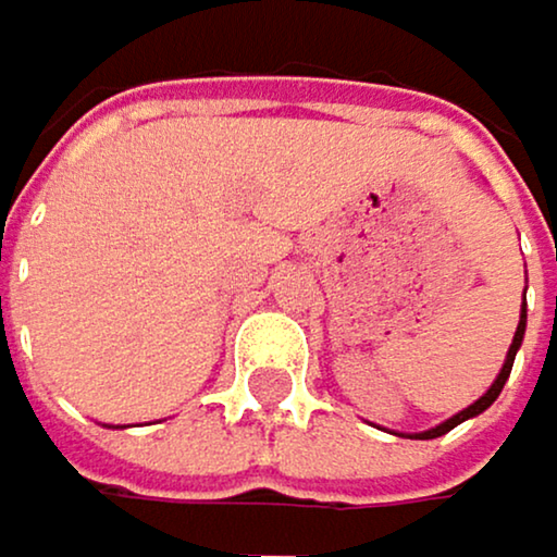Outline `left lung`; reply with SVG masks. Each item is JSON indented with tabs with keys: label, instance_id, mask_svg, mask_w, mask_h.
Here are the masks:
<instances>
[{
	"label": "left lung",
	"instance_id": "obj_1",
	"mask_svg": "<svg viewBox=\"0 0 557 557\" xmlns=\"http://www.w3.org/2000/svg\"><path fill=\"white\" fill-rule=\"evenodd\" d=\"M524 320H528V313H524V307H521V320H518V331H515V341H511V347H508V357H505V363H502V374L495 377V384H491L471 408H465L461 414H455V418H447L444 424H437V428H431V431H421V434H411L414 441H431V437H441V434H447L451 428H458L461 421H468V418H478L481 411H487L491 404L498 400V394H502V387H505V381L511 377V363H515V354H518V347H521V341H524Z\"/></svg>",
	"mask_w": 557,
	"mask_h": 557
}]
</instances>
